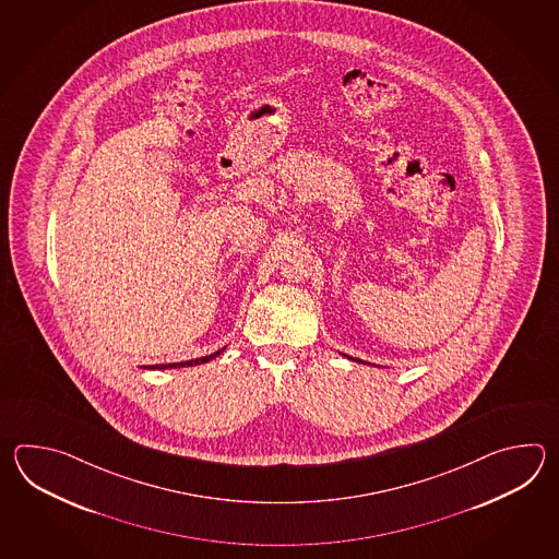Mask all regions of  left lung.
<instances>
[{
	"instance_id": "left-lung-1",
	"label": "left lung",
	"mask_w": 559,
	"mask_h": 559,
	"mask_svg": "<svg viewBox=\"0 0 559 559\" xmlns=\"http://www.w3.org/2000/svg\"><path fill=\"white\" fill-rule=\"evenodd\" d=\"M349 359H354V357H349ZM356 361H361V359H356Z\"/></svg>"
}]
</instances>
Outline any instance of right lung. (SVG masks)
Instances as JSON below:
<instances>
[{
    "label": "right lung",
    "instance_id": "1",
    "mask_svg": "<svg viewBox=\"0 0 559 559\" xmlns=\"http://www.w3.org/2000/svg\"><path fill=\"white\" fill-rule=\"evenodd\" d=\"M226 349V347H224ZM224 349H217L212 356L198 357V359H190V361H179V364H155V366H143L145 369H174V368H190V366H200V364H207L210 359L219 356Z\"/></svg>",
    "mask_w": 559,
    "mask_h": 559
}]
</instances>
